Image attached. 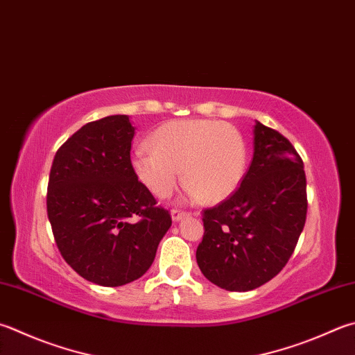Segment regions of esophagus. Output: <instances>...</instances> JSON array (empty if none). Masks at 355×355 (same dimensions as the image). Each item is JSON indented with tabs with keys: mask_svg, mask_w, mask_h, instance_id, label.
<instances>
[{
	"mask_svg": "<svg viewBox=\"0 0 355 355\" xmlns=\"http://www.w3.org/2000/svg\"><path fill=\"white\" fill-rule=\"evenodd\" d=\"M189 215H190L189 211L180 210V209H173V210H171V218H173V220H179V219H182V218L189 216Z\"/></svg>",
	"mask_w": 355,
	"mask_h": 355,
	"instance_id": "obj_1",
	"label": "esophagus"
}]
</instances>
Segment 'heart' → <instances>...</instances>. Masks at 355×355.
<instances>
[{
  "mask_svg": "<svg viewBox=\"0 0 355 355\" xmlns=\"http://www.w3.org/2000/svg\"><path fill=\"white\" fill-rule=\"evenodd\" d=\"M148 148L132 156L137 179L159 199L184 184L193 198L219 202L236 191L247 168V146L241 132L216 120H171L148 139Z\"/></svg>",
  "mask_w": 355,
  "mask_h": 355,
  "instance_id": "obj_1",
  "label": "heart"
}]
</instances>
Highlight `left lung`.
Masks as SVG:
<instances>
[{"label":"left lung","mask_w":355,"mask_h":355,"mask_svg":"<svg viewBox=\"0 0 355 355\" xmlns=\"http://www.w3.org/2000/svg\"><path fill=\"white\" fill-rule=\"evenodd\" d=\"M307 213L303 159L282 132L257 122L253 159L243 182L202 211L200 272L230 292L257 289L292 257Z\"/></svg>","instance_id":"left-lung-1"}]
</instances>
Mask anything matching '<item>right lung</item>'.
<instances>
[{"instance_id":"right-lung-1","label":"right lung","mask_w":355,"mask_h":355,"mask_svg":"<svg viewBox=\"0 0 355 355\" xmlns=\"http://www.w3.org/2000/svg\"><path fill=\"white\" fill-rule=\"evenodd\" d=\"M132 137L128 116L94 120L60 146L51 166L46 205L58 250L80 277L106 287L142 277L171 225L135 175Z\"/></svg>"}]
</instances>
